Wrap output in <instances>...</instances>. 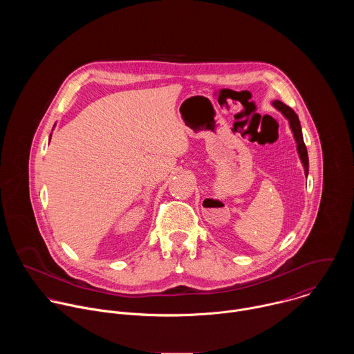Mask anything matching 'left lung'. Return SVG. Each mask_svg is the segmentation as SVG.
Segmentation results:
<instances>
[{"instance_id": "left-lung-1", "label": "left lung", "mask_w": 354, "mask_h": 354, "mask_svg": "<svg viewBox=\"0 0 354 354\" xmlns=\"http://www.w3.org/2000/svg\"><path fill=\"white\" fill-rule=\"evenodd\" d=\"M273 105H274L276 109H279L288 119L290 127H291L294 138L297 141V149H298L301 162L306 168V175H308V153H307V147L304 144V138H302V131H301V124H299L298 116L295 115V112L290 106L284 105L283 102H280V100H274Z\"/></svg>"}]
</instances>
